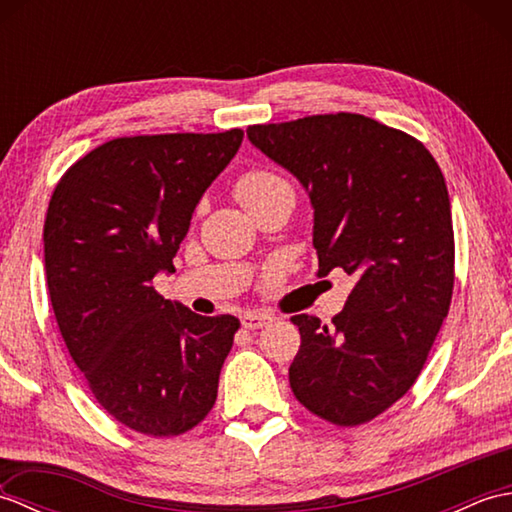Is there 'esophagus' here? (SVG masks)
<instances>
[{"label":"esophagus","mask_w":512,"mask_h":512,"mask_svg":"<svg viewBox=\"0 0 512 512\" xmlns=\"http://www.w3.org/2000/svg\"><path fill=\"white\" fill-rule=\"evenodd\" d=\"M273 321L268 312H244L242 314V325L246 330H259Z\"/></svg>","instance_id":"obj_1"}]
</instances>
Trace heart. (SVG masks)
<instances>
[{
    "label": "heart",
    "mask_w": 512,
    "mask_h": 512,
    "mask_svg": "<svg viewBox=\"0 0 512 512\" xmlns=\"http://www.w3.org/2000/svg\"><path fill=\"white\" fill-rule=\"evenodd\" d=\"M284 187H290V184L281 176H277V173L266 171V169H255V171L244 173V176L237 180L235 195L246 209H250V206L266 200L268 195H273L275 191Z\"/></svg>",
    "instance_id": "obj_1"
}]
</instances>
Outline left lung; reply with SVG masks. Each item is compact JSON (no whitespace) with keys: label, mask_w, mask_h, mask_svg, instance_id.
Wrapping results in <instances>:
<instances>
[{"label":"left lung","mask_w":512,"mask_h":512,"mask_svg":"<svg viewBox=\"0 0 512 512\" xmlns=\"http://www.w3.org/2000/svg\"><path fill=\"white\" fill-rule=\"evenodd\" d=\"M308 193L319 255L354 288L332 325L297 314L288 376L297 400L343 427L376 418L416 383L453 295L447 182L416 138L361 114L246 129Z\"/></svg>","instance_id":"left-lung-1"}]
</instances>
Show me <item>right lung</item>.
<instances>
[{"label": "right lung", "mask_w": 512, "mask_h": 512, "mask_svg": "<svg viewBox=\"0 0 512 512\" xmlns=\"http://www.w3.org/2000/svg\"><path fill=\"white\" fill-rule=\"evenodd\" d=\"M222 134L116 138L68 169L43 226L54 317L101 407L147 436L211 411L239 321L202 317L151 286L173 273L195 206L242 145Z\"/></svg>", "instance_id": "1"}]
</instances>
